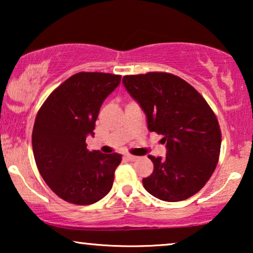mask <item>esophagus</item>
I'll use <instances>...</instances> for the list:
<instances>
[{"instance_id":"esophagus-1","label":"esophagus","mask_w":253,"mask_h":253,"mask_svg":"<svg viewBox=\"0 0 253 253\" xmlns=\"http://www.w3.org/2000/svg\"><path fill=\"white\" fill-rule=\"evenodd\" d=\"M126 160H129V161H136L137 159H138V157H136V155L126 154Z\"/></svg>"}]
</instances>
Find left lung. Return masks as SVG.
<instances>
[{
	"label": "left lung",
	"mask_w": 253,
	"mask_h": 253,
	"mask_svg": "<svg viewBox=\"0 0 253 253\" xmlns=\"http://www.w3.org/2000/svg\"><path fill=\"white\" fill-rule=\"evenodd\" d=\"M123 84L146 114L148 130L167 141L165 159L148 155L154 170L143 178L144 188L165 202L196 195L220 157L221 130L212 108L193 86L169 72L126 75Z\"/></svg>",
	"instance_id": "left-lung-1"
}]
</instances>
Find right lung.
Returning a JSON list of instances; mask_svg holds the SVG:
<instances>
[{
	"label": "right lung",
	"instance_id": "add662e5",
	"mask_svg": "<svg viewBox=\"0 0 253 253\" xmlns=\"http://www.w3.org/2000/svg\"><path fill=\"white\" fill-rule=\"evenodd\" d=\"M120 75L78 72L50 93L34 121L32 147L40 175L51 191L75 205H91L110 191L121 154L88 151L103 100Z\"/></svg>",
	"mask_w": 253,
	"mask_h": 253
}]
</instances>
